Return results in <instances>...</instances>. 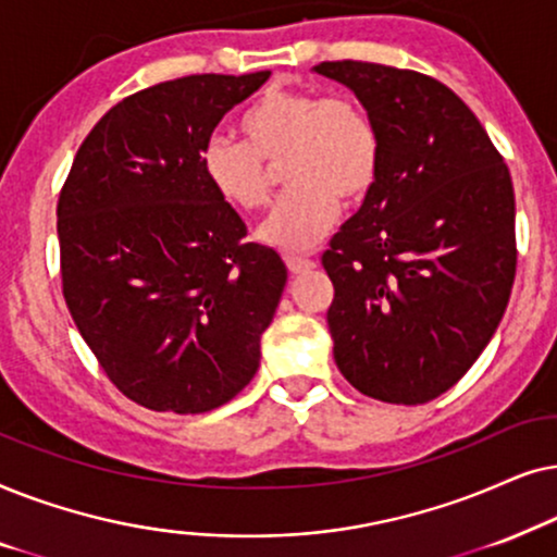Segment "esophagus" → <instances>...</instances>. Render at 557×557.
<instances>
[{
	"instance_id": "obj_1",
	"label": "esophagus",
	"mask_w": 557,
	"mask_h": 557,
	"mask_svg": "<svg viewBox=\"0 0 557 557\" xmlns=\"http://www.w3.org/2000/svg\"><path fill=\"white\" fill-rule=\"evenodd\" d=\"M285 264H287V270H290L293 274H302V272L315 270V262H313V259H308V257H298V255H287V257H285Z\"/></svg>"
}]
</instances>
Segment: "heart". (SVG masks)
Masks as SVG:
<instances>
[{
  "label": "heart",
  "mask_w": 557,
  "mask_h": 557,
  "mask_svg": "<svg viewBox=\"0 0 557 557\" xmlns=\"http://www.w3.org/2000/svg\"><path fill=\"white\" fill-rule=\"evenodd\" d=\"M239 135L242 145L216 137L203 147V177L221 201L251 213L270 201V165L283 160L287 193L257 232L283 251L313 249L341 201H364L382 170L380 127L351 96L267 88L239 116Z\"/></svg>",
  "instance_id": "b5f03b06"
}]
</instances>
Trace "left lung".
<instances>
[{
  "label": "left lung",
  "instance_id": "8db88e82",
  "mask_svg": "<svg viewBox=\"0 0 557 557\" xmlns=\"http://www.w3.org/2000/svg\"><path fill=\"white\" fill-rule=\"evenodd\" d=\"M374 116L382 170L323 255L333 359L361 395L422 405L492 341L515 283V188L473 111L441 81L364 61L313 69Z\"/></svg>",
  "mask_w": 557,
  "mask_h": 557
}]
</instances>
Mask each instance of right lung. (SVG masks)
Segmentation results:
<instances>
[{
  "label": "right lung",
  "instance_id": "1",
  "mask_svg": "<svg viewBox=\"0 0 557 557\" xmlns=\"http://www.w3.org/2000/svg\"><path fill=\"white\" fill-rule=\"evenodd\" d=\"M270 71L185 76L111 107L58 198L63 298L103 372L137 405L198 414L257 374L287 267L201 170L213 129Z\"/></svg>",
  "mask_w": 557,
  "mask_h": 557
}]
</instances>
